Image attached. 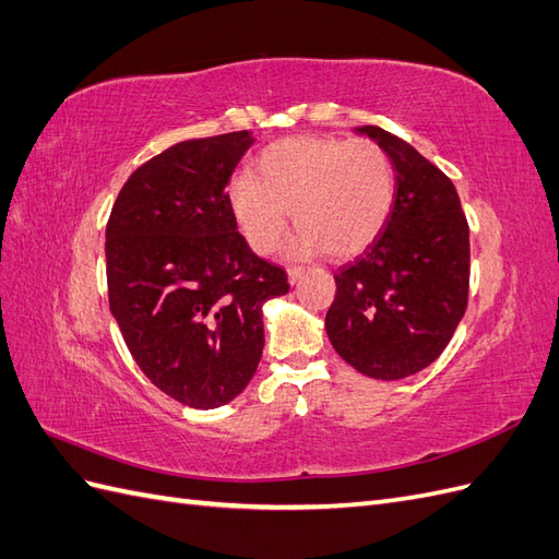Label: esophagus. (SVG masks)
Listing matches in <instances>:
<instances>
[{
    "instance_id": "esophagus-1",
    "label": "esophagus",
    "mask_w": 559,
    "mask_h": 559,
    "mask_svg": "<svg viewBox=\"0 0 559 559\" xmlns=\"http://www.w3.org/2000/svg\"><path fill=\"white\" fill-rule=\"evenodd\" d=\"M286 275H289V282H292V284H296V282H298L302 275H306V270H302V267H296V265H294V267L286 270Z\"/></svg>"
}]
</instances>
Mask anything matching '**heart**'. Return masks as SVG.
<instances>
[{"instance_id":"heart-1","label":"heart","mask_w":559,"mask_h":559,"mask_svg":"<svg viewBox=\"0 0 559 559\" xmlns=\"http://www.w3.org/2000/svg\"><path fill=\"white\" fill-rule=\"evenodd\" d=\"M396 179L384 148L370 140L298 134L273 142L253 163V177L230 183L228 202L247 245L273 251L292 212L296 259L357 257L378 240L394 207Z\"/></svg>"}]
</instances>
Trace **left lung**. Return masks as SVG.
<instances>
[{
  "label": "left lung",
  "instance_id": "left-lung-1",
  "mask_svg": "<svg viewBox=\"0 0 559 559\" xmlns=\"http://www.w3.org/2000/svg\"><path fill=\"white\" fill-rule=\"evenodd\" d=\"M366 134L392 160L394 207L378 240L335 277L326 333L341 359L373 380H401L448 347L468 300V224L454 183L396 134Z\"/></svg>",
  "mask_w": 559,
  "mask_h": 559
}]
</instances>
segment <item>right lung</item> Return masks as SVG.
<instances>
[{"mask_svg":"<svg viewBox=\"0 0 559 559\" xmlns=\"http://www.w3.org/2000/svg\"><path fill=\"white\" fill-rule=\"evenodd\" d=\"M249 130L189 140L146 160L107 224L109 308L142 373L198 411L226 405L263 354V306L289 292L282 267L238 233L226 186Z\"/></svg>","mask_w":559,"mask_h":559,"instance_id":"1","label":"right lung"}]
</instances>
